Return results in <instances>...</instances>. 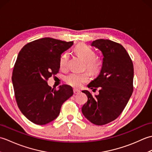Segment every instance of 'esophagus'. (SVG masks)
<instances>
[{
    "mask_svg": "<svg viewBox=\"0 0 152 152\" xmlns=\"http://www.w3.org/2000/svg\"><path fill=\"white\" fill-rule=\"evenodd\" d=\"M73 91H74V94H75V95L78 94V93H80V90L76 89H73Z\"/></svg>",
    "mask_w": 152,
    "mask_h": 152,
    "instance_id": "esophagus-1",
    "label": "esophagus"
}]
</instances>
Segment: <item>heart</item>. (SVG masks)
I'll list each match as a JSON object with an SVG mask.
<instances>
[{
	"instance_id": "heart-1",
	"label": "heart",
	"mask_w": 152,
	"mask_h": 152,
	"mask_svg": "<svg viewBox=\"0 0 152 152\" xmlns=\"http://www.w3.org/2000/svg\"><path fill=\"white\" fill-rule=\"evenodd\" d=\"M75 53L85 61L84 68L93 76H96L101 72L103 66V60L101 57L95 56V52L91 48L85 44H79L74 48ZM69 61V54L63 53L59 59V67L64 69ZM89 80V74L86 72L72 73L66 76L65 82L73 88H80L83 83L88 82Z\"/></svg>"
}]
</instances>
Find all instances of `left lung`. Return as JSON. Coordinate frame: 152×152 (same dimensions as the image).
I'll return each mask as SVG.
<instances>
[{"label": "left lung", "mask_w": 152, "mask_h": 152, "mask_svg": "<svg viewBox=\"0 0 152 152\" xmlns=\"http://www.w3.org/2000/svg\"><path fill=\"white\" fill-rule=\"evenodd\" d=\"M91 46L101 50L104 56L101 72L88 85L93 91L99 88V94L83 91L88 99L82 112L92 124L102 125L118 118L127 105L133 91L134 68L129 55L120 44L99 39Z\"/></svg>", "instance_id": "obj_1"}]
</instances>
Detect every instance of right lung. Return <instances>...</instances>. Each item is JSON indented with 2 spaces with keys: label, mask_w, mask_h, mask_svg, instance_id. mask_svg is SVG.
I'll use <instances>...</instances> for the list:
<instances>
[{
  "label": "right lung",
  "mask_w": 152,
  "mask_h": 152,
  "mask_svg": "<svg viewBox=\"0 0 152 152\" xmlns=\"http://www.w3.org/2000/svg\"><path fill=\"white\" fill-rule=\"evenodd\" d=\"M73 42L43 38L27 44L19 51L12 72L18 107L35 124L46 125L59 115L61 106L73 95L72 87L51 89L48 80L59 70V59Z\"/></svg>",
  "instance_id": "obj_1"
}]
</instances>
